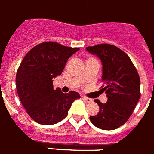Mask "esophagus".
<instances>
[{
	"mask_svg": "<svg viewBox=\"0 0 154 154\" xmlns=\"http://www.w3.org/2000/svg\"><path fill=\"white\" fill-rule=\"evenodd\" d=\"M82 99L85 100V101H86V103H91L92 101H93V100H92V99L86 97V96H82Z\"/></svg>",
	"mask_w": 154,
	"mask_h": 154,
	"instance_id": "obj_1",
	"label": "esophagus"
}]
</instances>
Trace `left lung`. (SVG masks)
<instances>
[{"label": "left lung", "mask_w": 154, "mask_h": 154, "mask_svg": "<svg viewBox=\"0 0 154 154\" xmlns=\"http://www.w3.org/2000/svg\"><path fill=\"white\" fill-rule=\"evenodd\" d=\"M86 50L102 61L104 84L100 91L105 92L108 97L105 103L94 100L100 111L98 114L91 116L90 120L100 129H117L129 119L140 100L139 73L130 57L115 45L98 44L87 46Z\"/></svg>", "instance_id": "8db88e82"}]
</instances>
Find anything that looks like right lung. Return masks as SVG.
Here are the masks:
<instances>
[{"mask_svg": "<svg viewBox=\"0 0 154 154\" xmlns=\"http://www.w3.org/2000/svg\"><path fill=\"white\" fill-rule=\"evenodd\" d=\"M79 50L54 42L40 43L24 56L16 73V90L28 114L37 123L53 125L67 117L80 94L54 90L53 79L62 73L69 57Z\"/></svg>", "mask_w": 154, "mask_h": 154, "instance_id": "obj_1", "label": "right lung"}]
</instances>
